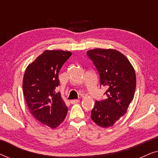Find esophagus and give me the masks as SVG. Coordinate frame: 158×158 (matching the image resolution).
Segmentation results:
<instances>
[{
	"label": "esophagus",
	"mask_w": 158,
	"mask_h": 158,
	"mask_svg": "<svg viewBox=\"0 0 158 158\" xmlns=\"http://www.w3.org/2000/svg\"><path fill=\"white\" fill-rule=\"evenodd\" d=\"M79 101H80L79 99H74V100H71V101H70V103H72V104H74V103H78Z\"/></svg>",
	"instance_id": "obj_1"
}]
</instances>
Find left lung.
<instances>
[{
  "instance_id": "8db88e82",
  "label": "left lung",
  "mask_w": 158,
  "mask_h": 158,
  "mask_svg": "<svg viewBox=\"0 0 158 158\" xmlns=\"http://www.w3.org/2000/svg\"><path fill=\"white\" fill-rule=\"evenodd\" d=\"M87 55L98 70L100 85L107 88L106 98L96 101L90 117L98 126L106 128L126 114L133 100L135 71L129 60L116 49H90Z\"/></svg>"
}]
</instances>
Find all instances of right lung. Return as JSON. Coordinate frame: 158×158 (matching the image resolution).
<instances>
[{"instance_id": "1", "label": "right lung", "mask_w": 158, "mask_h": 158, "mask_svg": "<svg viewBox=\"0 0 158 158\" xmlns=\"http://www.w3.org/2000/svg\"><path fill=\"white\" fill-rule=\"evenodd\" d=\"M71 55L68 51H44L28 65L23 75V93L30 113L51 129L59 126L68 113V107L55 88L60 85V70Z\"/></svg>"}]
</instances>
